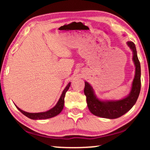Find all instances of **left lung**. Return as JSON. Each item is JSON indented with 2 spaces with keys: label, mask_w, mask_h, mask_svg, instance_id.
<instances>
[{
  "label": "left lung",
  "mask_w": 150,
  "mask_h": 150,
  "mask_svg": "<svg viewBox=\"0 0 150 150\" xmlns=\"http://www.w3.org/2000/svg\"><path fill=\"white\" fill-rule=\"evenodd\" d=\"M127 45L132 51V60L135 65V75L130 93L120 100H101L96 96L92 86L85 81L84 93L87 98L89 110L94 115L106 119L118 118L129 111L138 99L141 91V65L135 44L128 42Z\"/></svg>",
  "instance_id": "obj_1"
}]
</instances>
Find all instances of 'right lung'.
<instances>
[{
	"label": "right lung",
	"instance_id": "add662e5",
	"mask_svg": "<svg viewBox=\"0 0 150 150\" xmlns=\"http://www.w3.org/2000/svg\"><path fill=\"white\" fill-rule=\"evenodd\" d=\"M71 83H69L67 84V85L65 87V88L63 90L60 98H59V101L57 102L56 105L54 107L51 108V109L47 110L45 112H28L26 111H24L20 109V108H18L17 106L16 105V108L22 112V114L27 117L31 119V120H45V119H49L53 117L57 116V115H59L60 112L62 111L63 106H64V98L65 96V93L67 90L69 89V87H70Z\"/></svg>",
	"mask_w": 150,
	"mask_h": 150
}]
</instances>
